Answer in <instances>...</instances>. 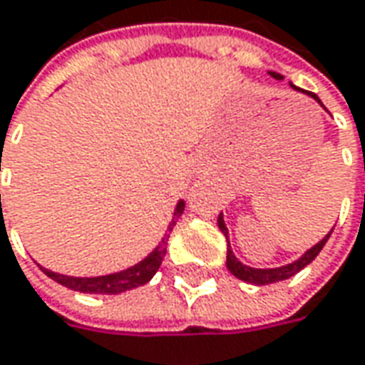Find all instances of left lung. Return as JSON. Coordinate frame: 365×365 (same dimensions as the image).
I'll return each mask as SVG.
<instances>
[{"instance_id":"obj_1","label":"left lung","mask_w":365,"mask_h":365,"mask_svg":"<svg viewBox=\"0 0 365 365\" xmlns=\"http://www.w3.org/2000/svg\"><path fill=\"white\" fill-rule=\"evenodd\" d=\"M272 78H277V81H283V76L279 74V72H269ZM295 91H299V93H305V91H301L299 86H295V84H291ZM311 98H315L317 103H319L321 107H323V103L319 101V96L313 95V93H307ZM325 108V107H323ZM218 228H220L222 232H224V236L228 238V228H226V224H224V216H218ZM335 228V226H333ZM333 232V230H331ZM331 232L327 234L323 240H319L317 245L313 246V248H309L307 252L303 255L301 258H297L295 262H291V264H284V267H279V269H252V267H246V264H242L238 258L234 257L232 248H230V242H228V250H226V267H228V270L232 272L236 279H240V281H245V283H252V284H270V283H279V281H284V279H291L293 274H297L301 269H305L309 262H313L315 260V257L321 252V248L325 246V242L329 240V236H331Z\"/></svg>"}]
</instances>
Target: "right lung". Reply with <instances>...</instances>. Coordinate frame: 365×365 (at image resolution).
<instances>
[{
  "mask_svg": "<svg viewBox=\"0 0 365 365\" xmlns=\"http://www.w3.org/2000/svg\"><path fill=\"white\" fill-rule=\"evenodd\" d=\"M183 207H185V202L180 200L178 206H175V212H173V220L168 226V232L161 238V242L153 248L151 255H147L135 267H129V269L120 270V272H113V274H105V277H68V274H60V272H54V270L44 269V267H40V269L44 270L52 281H56L62 287H68L72 291H81V293L119 295V293H125V291H131L135 287L149 283L153 279V274L158 272L159 267H161V260L168 252V238H170L178 218L183 214Z\"/></svg>",
  "mask_w": 365,
  "mask_h": 365,
  "instance_id": "obj_1",
  "label": "right lung"
}]
</instances>
